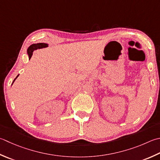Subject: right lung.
Instances as JSON below:
<instances>
[{"instance_id": "1", "label": "right lung", "mask_w": 160, "mask_h": 160, "mask_svg": "<svg viewBox=\"0 0 160 160\" xmlns=\"http://www.w3.org/2000/svg\"><path fill=\"white\" fill-rule=\"evenodd\" d=\"M48 43H33V44L30 45L29 47H28V48L27 49V53H28V57H29V58H30L31 57H32V52H33L34 51H35V50L40 49V48H46V47H48ZM18 76H19V75H18V76L16 77V78L13 81V82H12V84H13L15 80L17 79Z\"/></svg>"}]
</instances>
